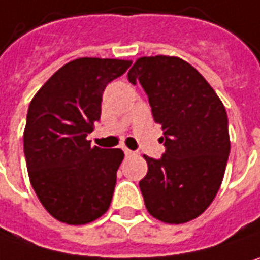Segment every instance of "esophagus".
I'll list each match as a JSON object with an SVG mask.
<instances>
[{
	"instance_id": "obj_1",
	"label": "esophagus",
	"mask_w": 260,
	"mask_h": 260,
	"mask_svg": "<svg viewBox=\"0 0 260 260\" xmlns=\"http://www.w3.org/2000/svg\"><path fill=\"white\" fill-rule=\"evenodd\" d=\"M123 152H125V154H126V156H134V154H135V152H132V150L126 149V147H123Z\"/></svg>"
}]
</instances>
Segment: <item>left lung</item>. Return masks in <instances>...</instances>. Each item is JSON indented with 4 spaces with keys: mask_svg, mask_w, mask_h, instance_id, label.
Segmentation results:
<instances>
[{
    "mask_svg": "<svg viewBox=\"0 0 260 260\" xmlns=\"http://www.w3.org/2000/svg\"><path fill=\"white\" fill-rule=\"evenodd\" d=\"M149 96L162 125L165 153L144 156L149 170L140 181L147 211L165 223H186L216 198L231 150L228 116L214 89L177 56H143L128 73Z\"/></svg>",
    "mask_w": 260,
    "mask_h": 260,
    "instance_id": "1",
    "label": "left lung"
}]
</instances>
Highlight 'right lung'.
<instances>
[{
    "mask_svg": "<svg viewBox=\"0 0 260 260\" xmlns=\"http://www.w3.org/2000/svg\"><path fill=\"white\" fill-rule=\"evenodd\" d=\"M131 60L79 58L59 68L32 98L23 132L29 181L56 220L86 224L111 204L120 149L90 147L86 140L101 117L106 86Z\"/></svg>",
    "mask_w": 260,
    "mask_h": 260,
    "instance_id": "add662e5",
    "label": "right lung"
}]
</instances>
